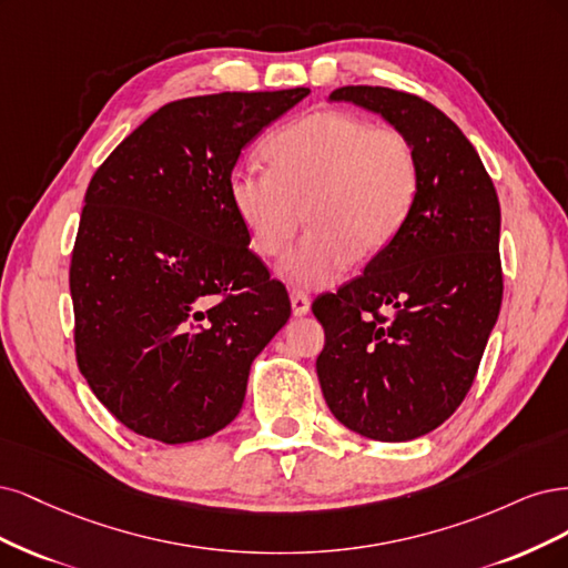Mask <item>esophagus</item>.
Masks as SVG:
<instances>
[{
	"instance_id": "esophagus-1",
	"label": "esophagus",
	"mask_w": 568,
	"mask_h": 568,
	"mask_svg": "<svg viewBox=\"0 0 568 568\" xmlns=\"http://www.w3.org/2000/svg\"><path fill=\"white\" fill-rule=\"evenodd\" d=\"M290 304H292V314H295V316H306L311 311V300H308L306 292H302V290L290 292Z\"/></svg>"
}]
</instances>
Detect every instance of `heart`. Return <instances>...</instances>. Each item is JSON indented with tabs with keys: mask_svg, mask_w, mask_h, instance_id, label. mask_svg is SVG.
Listing matches in <instances>:
<instances>
[{
	"mask_svg": "<svg viewBox=\"0 0 568 568\" xmlns=\"http://www.w3.org/2000/svg\"><path fill=\"white\" fill-rule=\"evenodd\" d=\"M268 168L231 172L229 200L250 247L278 257L302 219L308 231L281 262V276L302 287H327L356 254L373 257L406 226L419 191L410 139L349 113H314L273 134Z\"/></svg>",
	"mask_w": 568,
	"mask_h": 568,
	"instance_id": "obj_1",
	"label": "heart"
}]
</instances>
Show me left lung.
<instances>
[{
  "label": "left lung",
  "instance_id": "8db88e82",
  "mask_svg": "<svg viewBox=\"0 0 568 568\" xmlns=\"http://www.w3.org/2000/svg\"><path fill=\"white\" fill-rule=\"evenodd\" d=\"M331 101L379 113L410 139L419 191L394 243L314 302L325 331L316 373L344 427L410 442L463 404L498 321V193L460 126L429 101L363 84L335 89ZM382 307H394L395 318Z\"/></svg>",
  "mask_w": 568,
  "mask_h": 568
}]
</instances>
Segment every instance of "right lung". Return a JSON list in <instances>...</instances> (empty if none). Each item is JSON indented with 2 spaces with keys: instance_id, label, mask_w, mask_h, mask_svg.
<instances>
[{
  "instance_id": "1",
  "label": "right lung",
  "mask_w": 568,
  "mask_h": 568,
  "mask_svg": "<svg viewBox=\"0 0 568 568\" xmlns=\"http://www.w3.org/2000/svg\"><path fill=\"white\" fill-rule=\"evenodd\" d=\"M308 94L162 105L91 176L70 260L75 354L120 423L189 444L241 413L250 365L290 318L229 200L245 145Z\"/></svg>"
}]
</instances>
